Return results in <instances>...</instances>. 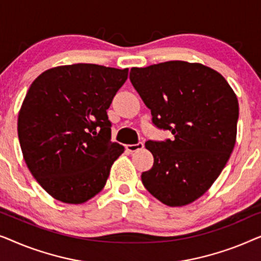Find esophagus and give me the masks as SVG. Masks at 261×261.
I'll list each match as a JSON object with an SVG mask.
<instances>
[{"mask_svg": "<svg viewBox=\"0 0 261 261\" xmlns=\"http://www.w3.org/2000/svg\"><path fill=\"white\" fill-rule=\"evenodd\" d=\"M142 148H144V144L142 142H139V144L135 145H126V149L128 152H137Z\"/></svg>", "mask_w": 261, "mask_h": 261, "instance_id": "1", "label": "esophagus"}]
</instances>
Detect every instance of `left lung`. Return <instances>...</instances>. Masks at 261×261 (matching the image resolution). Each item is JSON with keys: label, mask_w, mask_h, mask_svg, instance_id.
<instances>
[{"label": "left lung", "mask_w": 261, "mask_h": 261, "mask_svg": "<svg viewBox=\"0 0 261 261\" xmlns=\"http://www.w3.org/2000/svg\"><path fill=\"white\" fill-rule=\"evenodd\" d=\"M129 78L153 123L174 137L146 142L154 163L142 172V184L164 204H190L209 190L233 152L237 95L222 74L199 63L132 67Z\"/></svg>", "instance_id": "obj_1"}]
</instances>
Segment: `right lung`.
<instances>
[{
  "label": "right lung",
  "mask_w": 261,
  "mask_h": 261,
  "mask_svg": "<svg viewBox=\"0 0 261 261\" xmlns=\"http://www.w3.org/2000/svg\"><path fill=\"white\" fill-rule=\"evenodd\" d=\"M128 69L96 64L52 67L35 78L17 117L28 170L57 201L82 204L105 188L123 146L107 115Z\"/></svg>",
  "instance_id": "add662e5"
}]
</instances>
